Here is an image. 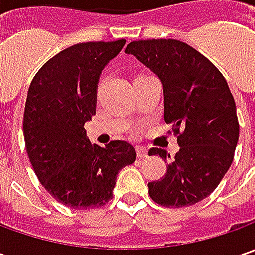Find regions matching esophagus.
<instances>
[{
    "label": "esophagus",
    "instance_id": "esophagus-1",
    "mask_svg": "<svg viewBox=\"0 0 255 255\" xmlns=\"http://www.w3.org/2000/svg\"><path fill=\"white\" fill-rule=\"evenodd\" d=\"M136 153H137V157H139V159L147 157V150H146L144 147H136Z\"/></svg>",
    "mask_w": 255,
    "mask_h": 255
}]
</instances>
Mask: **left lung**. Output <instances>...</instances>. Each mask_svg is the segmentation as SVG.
Returning <instances> with one entry per match:
<instances>
[{
	"mask_svg": "<svg viewBox=\"0 0 255 255\" xmlns=\"http://www.w3.org/2000/svg\"><path fill=\"white\" fill-rule=\"evenodd\" d=\"M162 81L164 122L173 125L180 150L149 194L164 207H187L206 199L233 163L239 142L236 102L221 72L190 45L177 39L133 41L126 46ZM150 156L170 157L150 149Z\"/></svg>",
	"mask_w": 255,
	"mask_h": 255,
	"instance_id": "8db88e82",
	"label": "left lung"
}]
</instances>
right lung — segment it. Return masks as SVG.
I'll list each match as a JSON object with an SVG mask.
<instances>
[{
  "mask_svg": "<svg viewBox=\"0 0 255 255\" xmlns=\"http://www.w3.org/2000/svg\"><path fill=\"white\" fill-rule=\"evenodd\" d=\"M125 42L72 45L42 65L28 89L24 139L29 162L45 190L71 209L105 206L118 173L136 160L130 143L91 144L84 128L96 113L103 68Z\"/></svg>",
  "mask_w": 255,
  "mask_h": 255,
  "instance_id": "add662e5",
  "label": "right lung"
}]
</instances>
